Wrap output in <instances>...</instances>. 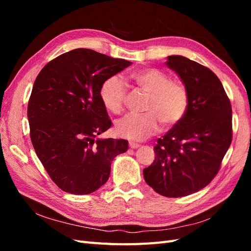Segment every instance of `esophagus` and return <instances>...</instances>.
Wrapping results in <instances>:
<instances>
[{"label":"esophagus","mask_w":251,"mask_h":251,"mask_svg":"<svg viewBox=\"0 0 251 251\" xmlns=\"http://www.w3.org/2000/svg\"><path fill=\"white\" fill-rule=\"evenodd\" d=\"M128 146H130V148L131 149H138L139 147H140V144H138V143H135V142H130L128 143Z\"/></svg>","instance_id":"34e87169"}]
</instances>
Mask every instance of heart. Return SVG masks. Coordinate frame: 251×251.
<instances>
[{"mask_svg": "<svg viewBox=\"0 0 251 251\" xmlns=\"http://www.w3.org/2000/svg\"><path fill=\"white\" fill-rule=\"evenodd\" d=\"M131 78L144 93L149 94L144 114H127L117 120L116 133L131 140H142L160 130V121L166 127L178 125L188 109L189 96L183 82L172 79L166 72L147 68L131 74ZM127 87L118 75L105 78L100 89L104 108L114 114L124 110Z\"/></svg>", "mask_w": 251, "mask_h": 251, "instance_id": "b5f03b06", "label": "heart"}]
</instances>
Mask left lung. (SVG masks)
Masks as SVG:
<instances>
[{
	"mask_svg": "<svg viewBox=\"0 0 251 251\" xmlns=\"http://www.w3.org/2000/svg\"><path fill=\"white\" fill-rule=\"evenodd\" d=\"M188 91L184 118L157 140L155 160L143 170L158 194L179 198L199 192L216 177L232 139L231 104L217 75L181 55L168 56Z\"/></svg>",
	"mask_w": 251,
	"mask_h": 251,
	"instance_id": "8db88e82",
	"label": "left lung"
}]
</instances>
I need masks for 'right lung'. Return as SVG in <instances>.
Segmentation results:
<instances>
[{"label": "right lung", "instance_id": "1", "mask_svg": "<svg viewBox=\"0 0 251 251\" xmlns=\"http://www.w3.org/2000/svg\"><path fill=\"white\" fill-rule=\"evenodd\" d=\"M132 65L78 48L52 59L34 81L28 102L30 138L52 181L66 193L88 195L108 181L125 139H96L111 127L100 97L105 78Z\"/></svg>", "mask_w": 251, "mask_h": 251}]
</instances>
